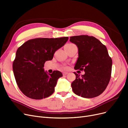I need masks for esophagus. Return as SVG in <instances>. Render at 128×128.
<instances>
[{"mask_svg":"<svg viewBox=\"0 0 128 128\" xmlns=\"http://www.w3.org/2000/svg\"><path fill=\"white\" fill-rule=\"evenodd\" d=\"M68 74V72H63V74L64 76V75H66Z\"/></svg>","mask_w":128,"mask_h":128,"instance_id":"obj_1","label":"esophagus"}]
</instances>
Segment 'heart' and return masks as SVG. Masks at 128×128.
<instances>
[{"label": "heart", "instance_id": "b5f03b06", "mask_svg": "<svg viewBox=\"0 0 128 128\" xmlns=\"http://www.w3.org/2000/svg\"><path fill=\"white\" fill-rule=\"evenodd\" d=\"M72 45H73V44H68V45H66V46H72Z\"/></svg>", "mask_w": 128, "mask_h": 128}]
</instances>
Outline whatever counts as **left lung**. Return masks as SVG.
<instances>
[{
    "label": "left lung",
    "instance_id": "8db88e82",
    "mask_svg": "<svg viewBox=\"0 0 128 128\" xmlns=\"http://www.w3.org/2000/svg\"><path fill=\"white\" fill-rule=\"evenodd\" d=\"M70 41L78 50L74 68L85 72L82 76L74 73L76 79L71 84L73 92L83 98L98 96L106 88L112 73V60L107 48L96 38L88 36H70Z\"/></svg>",
    "mask_w": 128,
    "mask_h": 128
}]
</instances>
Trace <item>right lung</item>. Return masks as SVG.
I'll return each mask as SVG.
<instances>
[{
    "instance_id": "1",
    "label": "right lung",
    "mask_w": 128,
    "mask_h": 128,
    "mask_svg": "<svg viewBox=\"0 0 128 128\" xmlns=\"http://www.w3.org/2000/svg\"><path fill=\"white\" fill-rule=\"evenodd\" d=\"M68 37L37 38L27 41L16 52L13 72L20 90L31 99H42L51 96L57 82L63 76L58 70L49 74L44 63L53 59L54 53L64 46Z\"/></svg>"
}]
</instances>
